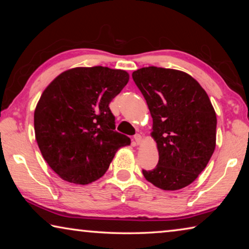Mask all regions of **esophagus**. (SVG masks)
<instances>
[{
  "mask_svg": "<svg viewBox=\"0 0 249 249\" xmlns=\"http://www.w3.org/2000/svg\"><path fill=\"white\" fill-rule=\"evenodd\" d=\"M134 142H135V145H140L141 142H142V136L140 134H136L134 136Z\"/></svg>",
  "mask_w": 249,
  "mask_h": 249,
  "instance_id": "34e87169",
  "label": "esophagus"
}]
</instances>
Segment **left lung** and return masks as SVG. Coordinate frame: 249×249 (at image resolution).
Masks as SVG:
<instances>
[{
  "mask_svg": "<svg viewBox=\"0 0 249 249\" xmlns=\"http://www.w3.org/2000/svg\"><path fill=\"white\" fill-rule=\"evenodd\" d=\"M132 77L153 117L151 136L159 153L155 169H142V175L162 190L187 187L215 149L216 114L208 94L196 80L179 70L146 67Z\"/></svg>",
  "mask_w": 249,
  "mask_h": 249,
  "instance_id": "8db88e82",
  "label": "left lung"
}]
</instances>
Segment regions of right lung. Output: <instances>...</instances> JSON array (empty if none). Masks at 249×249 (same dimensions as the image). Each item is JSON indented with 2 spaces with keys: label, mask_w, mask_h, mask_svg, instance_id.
<instances>
[{
  "label": "right lung",
  "mask_w": 249,
  "mask_h": 249,
  "mask_svg": "<svg viewBox=\"0 0 249 249\" xmlns=\"http://www.w3.org/2000/svg\"><path fill=\"white\" fill-rule=\"evenodd\" d=\"M129 79L124 70L90 67L67 70L46 88L37 103V144L49 167L66 181L89 184L108 169L129 137L115 130L108 104Z\"/></svg>",
  "instance_id": "add662e5"
}]
</instances>
